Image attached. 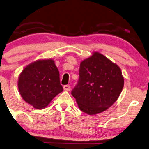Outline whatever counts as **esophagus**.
Here are the masks:
<instances>
[{
  "instance_id": "esophagus-1",
  "label": "esophagus",
  "mask_w": 149,
  "mask_h": 149,
  "mask_svg": "<svg viewBox=\"0 0 149 149\" xmlns=\"http://www.w3.org/2000/svg\"><path fill=\"white\" fill-rule=\"evenodd\" d=\"M63 88L65 91H70V90H71V87H70V85H64L63 87Z\"/></svg>"
}]
</instances>
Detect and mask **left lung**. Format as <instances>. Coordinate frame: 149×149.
Listing matches in <instances>:
<instances>
[{
  "instance_id": "left-lung-1",
  "label": "left lung",
  "mask_w": 149,
  "mask_h": 149,
  "mask_svg": "<svg viewBox=\"0 0 149 149\" xmlns=\"http://www.w3.org/2000/svg\"><path fill=\"white\" fill-rule=\"evenodd\" d=\"M123 85L124 78L119 66L101 53L94 52L80 63L79 80L71 94L80 110L94 115L115 103Z\"/></svg>"
}]
</instances>
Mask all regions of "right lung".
Listing matches in <instances>:
<instances>
[{
  "instance_id": "1",
  "label": "right lung",
  "mask_w": 149,
  "mask_h": 149,
  "mask_svg": "<svg viewBox=\"0 0 149 149\" xmlns=\"http://www.w3.org/2000/svg\"><path fill=\"white\" fill-rule=\"evenodd\" d=\"M21 97L36 109H43L63 91L60 73L52 59L39 60L24 68L18 80Z\"/></svg>"
}]
</instances>
